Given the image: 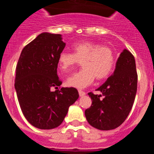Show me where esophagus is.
Listing matches in <instances>:
<instances>
[{"label": "esophagus", "mask_w": 154, "mask_h": 154, "mask_svg": "<svg viewBox=\"0 0 154 154\" xmlns=\"http://www.w3.org/2000/svg\"><path fill=\"white\" fill-rule=\"evenodd\" d=\"M78 92H79V95H80V97H83V96H84V95H85V94H86V93L84 92V91H81V90H79Z\"/></svg>", "instance_id": "1"}]
</instances>
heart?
Masks as SVG:
<instances>
[{"instance_id":"1","label":"heart","mask_w":154,"mask_h":154,"mask_svg":"<svg viewBox=\"0 0 154 154\" xmlns=\"http://www.w3.org/2000/svg\"><path fill=\"white\" fill-rule=\"evenodd\" d=\"M74 54L62 51L58 56V64L63 71H69L82 62L84 69L67 78L70 87L84 88L91 85L96 77L100 80L110 76L115 64L113 50L99 43L83 41L73 46Z\"/></svg>"}]
</instances>
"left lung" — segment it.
Wrapping results in <instances>:
<instances>
[{"label":"left lung","instance_id":"obj_1","mask_svg":"<svg viewBox=\"0 0 154 154\" xmlns=\"http://www.w3.org/2000/svg\"><path fill=\"white\" fill-rule=\"evenodd\" d=\"M137 89V73L132 54L124 50L116 63L113 74L97 91L101 94L88 93L92 100L85 110L86 119L92 127L110 131L121 125L132 109Z\"/></svg>","mask_w":154,"mask_h":154}]
</instances>
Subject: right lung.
I'll use <instances>...</instances> for the list:
<instances>
[{
  "instance_id": "right-lung-1",
  "label": "right lung",
  "mask_w": 154,
  "mask_h": 154,
  "mask_svg": "<svg viewBox=\"0 0 154 154\" xmlns=\"http://www.w3.org/2000/svg\"><path fill=\"white\" fill-rule=\"evenodd\" d=\"M65 45L60 34L42 33L23 48L17 64L14 87L19 104L27 121L37 128L60 126L79 97L74 87L57 90L62 84L57 70L58 56Z\"/></svg>"
}]
</instances>
